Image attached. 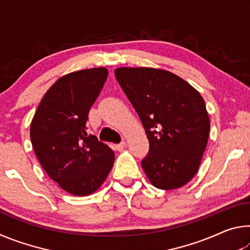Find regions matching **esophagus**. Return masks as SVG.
<instances>
[{
  "label": "esophagus",
  "instance_id": "esophagus-1",
  "mask_svg": "<svg viewBox=\"0 0 250 250\" xmlns=\"http://www.w3.org/2000/svg\"><path fill=\"white\" fill-rule=\"evenodd\" d=\"M125 147V142H121V143H119V145H117L116 146V149L118 150V151H122Z\"/></svg>",
  "mask_w": 250,
  "mask_h": 250
}]
</instances>
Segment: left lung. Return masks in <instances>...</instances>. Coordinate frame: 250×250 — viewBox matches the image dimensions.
<instances>
[{
	"label": "left lung",
	"instance_id": "obj_1",
	"mask_svg": "<svg viewBox=\"0 0 250 250\" xmlns=\"http://www.w3.org/2000/svg\"><path fill=\"white\" fill-rule=\"evenodd\" d=\"M115 75L149 139V152L141 161L147 179L161 189L185 185L196 174L208 140L204 99L167 70L121 67Z\"/></svg>",
	"mask_w": 250,
	"mask_h": 250
}]
</instances>
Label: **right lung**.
<instances>
[{"instance_id": "1", "label": "right lung", "mask_w": 250, "mask_h": 250, "mask_svg": "<svg viewBox=\"0 0 250 250\" xmlns=\"http://www.w3.org/2000/svg\"><path fill=\"white\" fill-rule=\"evenodd\" d=\"M108 77L104 67L62 76L39 104L31 141L42 167L73 195L92 194L107 179L115 153L87 134L88 113Z\"/></svg>"}]
</instances>
